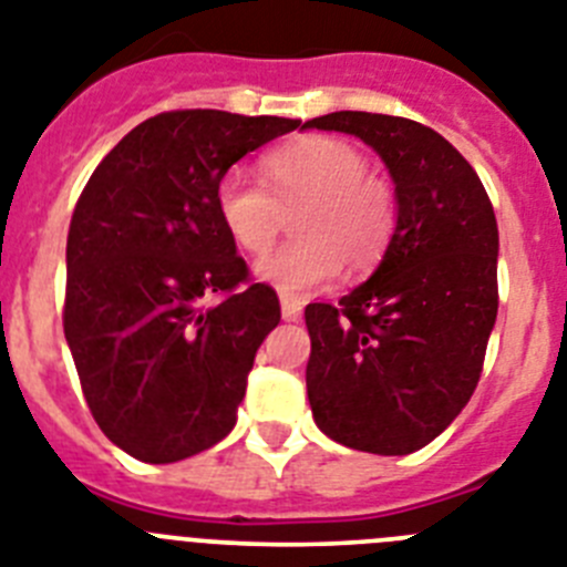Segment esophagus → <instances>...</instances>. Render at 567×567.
<instances>
[{
  "label": "esophagus",
  "instance_id": "obj_1",
  "mask_svg": "<svg viewBox=\"0 0 567 567\" xmlns=\"http://www.w3.org/2000/svg\"><path fill=\"white\" fill-rule=\"evenodd\" d=\"M302 317V302H297V299H282V319H288V322H297V319Z\"/></svg>",
  "mask_w": 567,
  "mask_h": 567
}]
</instances>
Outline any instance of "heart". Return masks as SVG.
<instances>
[{
  "label": "heart",
  "mask_w": 567,
  "mask_h": 567,
  "mask_svg": "<svg viewBox=\"0 0 567 567\" xmlns=\"http://www.w3.org/2000/svg\"><path fill=\"white\" fill-rule=\"evenodd\" d=\"M265 185L228 174L216 188V216L230 243L259 256L277 243L282 214H293L297 243L256 265V277L282 297L302 299L331 285L344 268L371 270L396 230V196L368 174L359 147L333 136H302L262 159Z\"/></svg>",
  "instance_id": "b5f03b06"
}]
</instances>
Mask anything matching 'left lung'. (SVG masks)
Masks as SVG:
<instances>
[{"label":"left lung","instance_id":"left-lung-1","mask_svg":"<svg viewBox=\"0 0 567 567\" xmlns=\"http://www.w3.org/2000/svg\"><path fill=\"white\" fill-rule=\"evenodd\" d=\"M308 127L371 145L396 185L377 274L305 308L308 400L333 442L402 456L436 440L476 391L499 308L494 205L445 136L402 116L337 111Z\"/></svg>","mask_w":567,"mask_h":567}]
</instances>
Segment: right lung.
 Returning a JSON list of instances; mask_svg holds the SVG:
<instances>
[{"label":"right lung","instance_id":"1","mask_svg":"<svg viewBox=\"0 0 567 567\" xmlns=\"http://www.w3.org/2000/svg\"><path fill=\"white\" fill-rule=\"evenodd\" d=\"M299 125L156 113L79 194L62 324L93 420L134 460H188L236 425L256 351L282 311L225 234L216 188L234 162Z\"/></svg>","mask_w":567,"mask_h":567}]
</instances>
